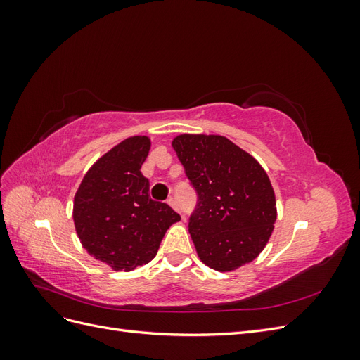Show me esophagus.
Here are the masks:
<instances>
[{
  "label": "esophagus",
  "mask_w": 360,
  "mask_h": 360,
  "mask_svg": "<svg viewBox=\"0 0 360 360\" xmlns=\"http://www.w3.org/2000/svg\"><path fill=\"white\" fill-rule=\"evenodd\" d=\"M168 204L172 207L174 210H177V212H180V207H179V204H177V201H176V198H169L168 200Z\"/></svg>",
  "instance_id": "34e87169"
}]
</instances>
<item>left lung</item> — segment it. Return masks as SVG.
<instances>
[{
	"mask_svg": "<svg viewBox=\"0 0 360 360\" xmlns=\"http://www.w3.org/2000/svg\"><path fill=\"white\" fill-rule=\"evenodd\" d=\"M172 148L197 191L189 233L200 259L217 271L254 261L276 221V200L258 160L221 135L183 134Z\"/></svg>",
	"mask_w": 360,
	"mask_h": 360,
	"instance_id": "obj_1",
	"label": "left lung"
}]
</instances>
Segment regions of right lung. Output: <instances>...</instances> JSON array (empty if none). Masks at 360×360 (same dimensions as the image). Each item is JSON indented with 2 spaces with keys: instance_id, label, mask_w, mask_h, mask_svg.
<instances>
[{
  "instance_id": "right-lung-1",
  "label": "right lung",
  "mask_w": 360,
  "mask_h": 360,
  "mask_svg": "<svg viewBox=\"0 0 360 360\" xmlns=\"http://www.w3.org/2000/svg\"><path fill=\"white\" fill-rule=\"evenodd\" d=\"M148 136H130L86 171L73 201V222L82 246L112 270L130 271L150 263L168 228L180 214L150 198L141 167Z\"/></svg>"
}]
</instances>
